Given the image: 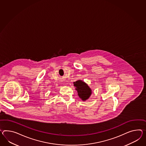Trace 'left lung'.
<instances>
[{
  "mask_svg": "<svg viewBox=\"0 0 146 146\" xmlns=\"http://www.w3.org/2000/svg\"><path fill=\"white\" fill-rule=\"evenodd\" d=\"M74 86L76 88L75 90L78 91V96L83 101L88 99L92 92L91 90L86 83L81 80H78L74 82Z\"/></svg>",
  "mask_w": 146,
  "mask_h": 146,
  "instance_id": "obj_1",
  "label": "left lung"
}]
</instances>
